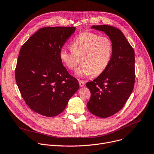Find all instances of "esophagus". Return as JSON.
<instances>
[{"label": "esophagus", "instance_id": "obj_1", "mask_svg": "<svg viewBox=\"0 0 154 154\" xmlns=\"http://www.w3.org/2000/svg\"><path fill=\"white\" fill-rule=\"evenodd\" d=\"M79 85H80V87H83V86L85 85V83H84V82H83V81L79 80Z\"/></svg>", "mask_w": 154, "mask_h": 154}]
</instances>
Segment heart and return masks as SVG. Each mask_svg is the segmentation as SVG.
<instances>
[{"mask_svg":"<svg viewBox=\"0 0 154 154\" xmlns=\"http://www.w3.org/2000/svg\"><path fill=\"white\" fill-rule=\"evenodd\" d=\"M71 50H61L60 58L64 66L73 71L79 63L75 74L79 77L99 75L107 67L112 53V44L107 37L94 32L79 34L71 44Z\"/></svg>","mask_w":154,"mask_h":154,"instance_id":"heart-1","label":"heart"}]
</instances>
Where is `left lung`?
<instances>
[{"label": "left lung", "mask_w": 154, "mask_h": 154, "mask_svg": "<svg viewBox=\"0 0 154 154\" xmlns=\"http://www.w3.org/2000/svg\"><path fill=\"white\" fill-rule=\"evenodd\" d=\"M104 32L112 44L110 61L105 71L86 83L91 92L87 108L93 115L107 118L120 111L130 96L134 84V51L123 32L113 26H92Z\"/></svg>", "instance_id": "1"}]
</instances>
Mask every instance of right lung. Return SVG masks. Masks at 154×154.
I'll return each instance as SVG.
<instances>
[{
    "instance_id": "right-lung-1",
    "label": "right lung",
    "mask_w": 154,
    "mask_h": 154,
    "mask_svg": "<svg viewBox=\"0 0 154 154\" xmlns=\"http://www.w3.org/2000/svg\"><path fill=\"white\" fill-rule=\"evenodd\" d=\"M75 27H46L38 30L21 47L15 79L23 98L35 112L54 117L65 109L79 90L78 80L70 75L60 52Z\"/></svg>"
}]
</instances>
